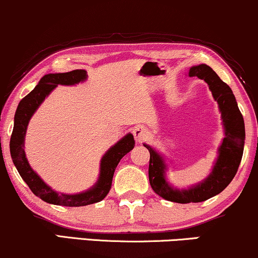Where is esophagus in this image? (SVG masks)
Wrapping results in <instances>:
<instances>
[{"mask_svg":"<svg viewBox=\"0 0 258 258\" xmlns=\"http://www.w3.org/2000/svg\"><path fill=\"white\" fill-rule=\"evenodd\" d=\"M133 135H135V139L137 143L145 142V140L150 137L148 128H145V127H143V126H137L135 128V131H133Z\"/></svg>","mask_w":258,"mask_h":258,"instance_id":"esophagus-1","label":"esophagus"}]
</instances>
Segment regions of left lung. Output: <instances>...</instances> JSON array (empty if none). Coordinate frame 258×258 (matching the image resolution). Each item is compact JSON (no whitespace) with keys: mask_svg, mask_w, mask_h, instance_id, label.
<instances>
[{"mask_svg":"<svg viewBox=\"0 0 258 258\" xmlns=\"http://www.w3.org/2000/svg\"><path fill=\"white\" fill-rule=\"evenodd\" d=\"M188 75L189 77L204 80L210 87L212 95L219 106L225 137L218 149V158L211 174L200 183L181 190L171 187L165 180L167 164L164 158L151 146L144 144L150 152L149 180L153 191L165 200L177 204L201 202L221 193L236 175L242 161L245 140L244 119L231 88L206 64L191 67Z\"/></svg>","mask_w":258,"mask_h":258,"instance_id":"left-lung-1","label":"left lung"}]
</instances>
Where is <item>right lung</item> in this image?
<instances>
[{
  "label": "right lung",
  "instance_id": "add662e5",
  "mask_svg": "<svg viewBox=\"0 0 258 258\" xmlns=\"http://www.w3.org/2000/svg\"><path fill=\"white\" fill-rule=\"evenodd\" d=\"M88 77L86 70H73L70 73L48 74L41 77L39 83L28 95L20 101L16 108L14 116V128L11 137V156L13 163L18 169L19 174L33 194L40 198L47 204L60 205V206L80 207L95 204L106 198L112 187L113 175L116 165L119 164L126 153L135 148V138L132 133H128L113 145L105 155L100 163L99 180L90 189L78 194H58L50 185L41 180L40 176L31 168L25 153V136L27 131L29 120L35 110L39 108L42 101L58 84L61 86H74L86 81Z\"/></svg>",
  "mask_w": 258,
  "mask_h": 258
}]
</instances>
